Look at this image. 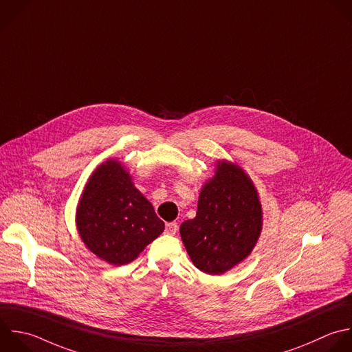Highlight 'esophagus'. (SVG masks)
<instances>
[{
	"instance_id": "1",
	"label": "esophagus",
	"mask_w": 352,
	"mask_h": 352,
	"mask_svg": "<svg viewBox=\"0 0 352 352\" xmlns=\"http://www.w3.org/2000/svg\"><path fill=\"white\" fill-rule=\"evenodd\" d=\"M177 228H179L177 223H176V221H170V223H166V226H165V232L169 234V235H175V234L177 232Z\"/></svg>"
}]
</instances>
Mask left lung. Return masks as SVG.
I'll return each mask as SVG.
<instances>
[{
  "mask_svg": "<svg viewBox=\"0 0 352 352\" xmlns=\"http://www.w3.org/2000/svg\"><path fill=\"white\" fill-rule=\"evenodd\" d=\"M261 228L263 209L252 179L238 164L217 160L201 188L195 217L180 226L192 264L209 275L230 271L252 253Z\"/></svg>",
  "mask_w": 352,
  "mask_h": 352,
  "instance_id": "obj_1",
  "label": "left lung"
}]
</instances>
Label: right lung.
I'll return each instance as SVG.
<instances>
[{
  "mask_svg": "<svg viewBox=\"0 0 352 352\" xmlns=\"http://www.w3.org/2000/svg\"><path fill=\"white\" fill-rule=\"evenodd\" d=\"M76 224L85 246L111 265L133 261L165 230L117 158L104 161L89 176L77 205Z\"/></svg>",
  "mask_w": 352,
  "mask_h": 352,
  "instance_id": "1",
  "label": "right lung"
}]
</instances>
